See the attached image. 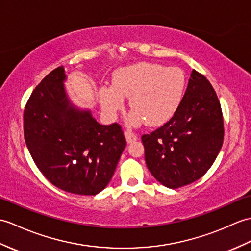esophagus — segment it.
<instances>
[{
    "instance_id": "34e87169",
    "label": "esophagus",
    "mask_w": 251,
    "mask_h": 251,
    "mask_svg": "<svg viewBox=\"0 0 251 251\" xmlns=\"http://www.w3.org/2000/svg\"><path fill=\"white\" fill-rule=\"evenodd\" d=\"M124 135H125V137H126V140H127L128 143H132L133 141H136V140L138 139L136 133H133V132H132L131 130H129V129L125 130V131H124Z\"/></svg>"
}]
</instances>
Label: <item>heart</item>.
Returning <instances> with one entry per match:
<instances>
[{"label": "heart", "mask_w": 251, "mask_h": 251, "mask_svg": "<svg viewBox=\"0 0 251 251\" xmlns=\"http://www.w3.org/2000/svg\"><path fill=\"white\" fill-rule=\"evenodd\" d=\"M186 92V75L177 67L141 62L118 69L112 85H102L99 96L104 111L114 115L124 108L129 97L132 125L147 122L159 126L176 114Z\"/></svg>", "instance_id": "1"}]
</instances>
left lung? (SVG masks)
I'll use <instances>...</instances> for the list:
<instances>
[{"mask_svg": "<svg viewBox=\"0 0 251 251\" xmlns=\"http://www.w3.org/2000/svg\"><path fill=\"white\" fill-rule=\"evenodd\" d=\"M224 118L214 87L192 69L182 103L166 124L141 137L145 162L168 188L196 182L207 172L223 147Z\"/></svg>", "mask_w": 251, "mask_h": 251, "instance_id": "obj_1", "label": "left lung"}]
</instances>
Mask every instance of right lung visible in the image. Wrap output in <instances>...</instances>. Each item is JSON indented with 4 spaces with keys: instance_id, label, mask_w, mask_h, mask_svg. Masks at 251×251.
I'll return each mask as SVG.
<instances>
[{
    "instance_id": "1",
    "label": "right lung",
    "mask_w": 251,
    "mask_h": 251,
    "mask_svg": "<svg viewBox=\"0 0 251 251\" xmlns=\"http://www.w3.org/2000/svg\"><path fill=\"white\" fill-rule=\"evenodd\" d=\"M63 67L42 80L23 113L26 147L51 184L75 195L95 196L112 178L126 147L121 125H100L69 102Z\"/></svg>"
}]
</instances>
